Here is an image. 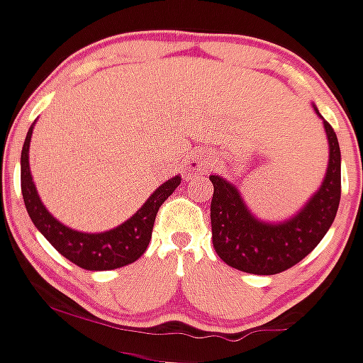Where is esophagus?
Here are the masks:
<instances>
[{
	"label": "esophagus",
	"instance_id": "1",
	"mask_svg": "<svg viewBox=\"0 0 363 363\" xmlns=\"http://www.w3.org/2000/svg\"><path fill=\"white\" fill-rule=\"evenodd\" d=\"M199 170H200V164H199Z\"/></svg>",
	"mask_w": 363,
	"mask_h": 363
}]
</instances>
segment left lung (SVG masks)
<instances>
[{
	"label": "left lung",
	"mask_w": 363,
	"mask_h": 363,
	"mask_svg": "<svg viewBox=\"0 0 363 363\" xmlns=\"http://www.w3.org/2000/svg\"><path fill=\"white\" fill-rule=\"evenodd\" d=\"M318 116V108L314 107ZM321 117V116H320ZM330 145L327 175L320 191L290 221L263 223L247 211L233 184L211 175L212 244L226 265L247 274L272 276L306 258L334 223L340 202V149L334 128L323 121Z\"/></svg>",
	"instance_id": "left-lung-1"
}]
</instances>
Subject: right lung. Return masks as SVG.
<instances>
[{
    "mask_svg": "<svg viewBox=\"0 0 363 363\" xmlns=\"http://www.w3.org/2000/svg\"><path fill=\"white\" fill-rule=\"evenodd\" d=\"M33 126L26 135L23 155H21V189L26 211L42 235L49 240L65 258L86 270H112L133 263L144 255L152 237L156 214L164 200L181 184V177L175 175L170 181L161 184L142 205L133 218L119 225L117 228L104 233H82L61 225L57 219L40 202L38 193L33 184L29 172V142Z\"/></svg>",
    "mask_w": 363,
    "mask_h": 363,
    "instance_id": "right-lung-1",
    "label": "right lung"
}]
</instances>
